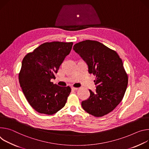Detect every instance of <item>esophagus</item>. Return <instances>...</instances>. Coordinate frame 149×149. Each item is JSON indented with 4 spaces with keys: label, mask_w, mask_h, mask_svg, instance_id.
Returning <instances> with one entry per match:
<instances>
[{
    "label": "esophagus",
    "mask_w": 149,
    "mask_h": 149,
    "mask_svg": "<svg viewBox=\"0 0 149 149\" xmlns=\"http://www.w3.org/2000/svg\"><path fill=\"white\" fill-rule=\"evenodd\" d=\"M71 88H72V89L73 90V91H76V90L78 89L77 88H74V87H73V86H72Z\"/></svg>",
    "instance_id": "esophagus-1"
}]
</instances>
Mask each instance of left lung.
<instances>
[{"instance_id":"8db88e82","label":"left lung","mask_w":149,"mask_h":149,"mask_svg":"<svg viewBox=\"0 0 149 149\" xmlns=\"http://www.w3.org/2000/svg\"><path fill=\"white\" fill-rule=\"evenodd\" d=\"M73 49L87 64L88 72L96 75V92L89 89L90 96L81 107L95 117H102L116 108L125 92L128 76L122 60L116 52L96 41L78 42Z\"/></svg>"}]
</instances>
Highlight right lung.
<instances>
[{
	"label": "right lung",
	"mask_w": 149,
	"mask_h": 149,
	"mask_svg": "<svg viewBox=\"0 0 149 149\" xmlns=\"http://www.w3.org/2000/svg\"><path fill=\"white\" fill-rule=\"evenodd\" d=\"M73 42H45L27 54L22 61L19 81L30 105L40 113L53 115L63 108L71 92L51 81L69 54Z\"/></svg>",
	"instance_id": "obj_1"
}]
</instances>
